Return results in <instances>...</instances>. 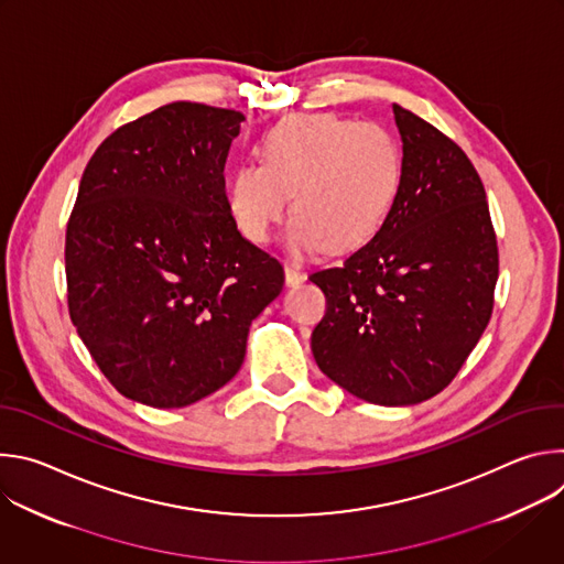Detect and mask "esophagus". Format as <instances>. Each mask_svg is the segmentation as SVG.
Here are the masks:
<instances>
[{
	"instance_id": "obj_1",
	"label": "esophagus",
	"mask_w": 564,
	"mask_h": 564,
	"mask_svg": "<svg viewBox=\"0 0 564 564\" xmlns=\"http://www.w3.org/2000/svg\"><path fill=\"white\" fill-rule=\"evenodd\" d=\"M303 281H305V274H303L299 268L285 265V283H288V285H299V283H303Z\"/></svg>"
}]
</instances>
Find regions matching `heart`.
Masks as SVG:
<instances>
[{"instance_id": "obj_1", "label": "heart", "mask_w": 564, "mask_h": 564, "mask_svg": "<svg viewBox=\"0 0 564 564\" xmlns=\"http://www.w3.org/2000/svg\"><path fill=\"white\" fill-rule=\"evenodd\" d=\"M263 163H243L225 181V203L252 243H268L288 212L294 254L324 248L341 254L364 248L381 231L399 198L404 151L372 122L333 113L294 116L261 142Z\"/></svg>"}]
</instances>
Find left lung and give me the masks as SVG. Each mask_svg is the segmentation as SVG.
<instances>
[{"mask_svg":"<svg viewBox=\"0 0 564 564\" xmlns=\"http://www.w3.org/2000/svg\"><path fill=\"white\" fill-rule=\"evenodd\" d=\"M392 113L404 151L399 198L370 243L310 274L328 301L312 355L350 394L411 406L442 392L485 333L500 261L468 155L413 111Z\"/></svg>","mask_w":564,"mask_h":564,"instance_id":"left-lung-1","label":"left lung"}]
</instances>
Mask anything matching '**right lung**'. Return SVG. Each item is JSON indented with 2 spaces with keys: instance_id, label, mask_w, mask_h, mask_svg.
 Returning a JSON list of instances; mask_svg holds the SVG:
<instances>
[{
  "instance_id": "obj_1",
  "label": "right lung",
  "mask_w": 564,
  "mask_h": 564,
  "mask_svg": "<svg viewBox=\"0 0 564 564\" xmlns=\"http://www.w3.org/2000/svg\"><path fill=\"white\" fill-rule=\"evenodd\" d=\"M246 116L172 102L91 155L66 223L73 326L111 386L183 409L243 364L252 321L283 290L281 263L240 236L225 160Z\"/></svg>"
}]
</instances>
